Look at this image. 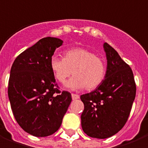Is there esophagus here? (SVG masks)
I'll list each match as a JSON object with an SVG mask.
<instances>
[{
  "label": "esophagus",
  "mask_w": 148,
  "mask_h": 148,
  "mask_svg": "<svg viewBox=\"0 0 148 148\" xmlns=\"http://www.w3.org/2000/svg\"><path fill=\"white\" fill-rule=\"evenodd\" d=\"M71 96H72V99H77L79 98V96L77 95V94H74V93H72L71 94Z\"/></svg>",
  "instance_id": "obj_1"
}]
</instances>
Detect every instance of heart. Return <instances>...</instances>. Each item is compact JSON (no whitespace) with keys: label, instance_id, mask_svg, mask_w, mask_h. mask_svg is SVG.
<instances>
[{"label":"heart","instance_id":"obj_1","mask_svg":"<svg viewBox=\"0 0 148 148\" xmlns=\"http://www.w3.org/2000/svg\"><path fill=\"white\" fill-rule=\"evenodd\" d=\"M50 67L55 78L60 83L65 82L73 74L74 77L66 83V87L71 89L85 87L87 90H92L97 88L104 80L107 71L104 60L83 48L66 50L63 58L52 56Z\"/></svg>","mask_w":148,"mask_h":148}]
</instances>
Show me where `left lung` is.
<instances>
[{
  "label": "left lung",
  "mask_w": 148,
  "mask_h": 148,
  "mask_svg": "<svg viewBox=\"0 0 148 148\" xmlns=\"http://www.w3.org/2000/svg\"><path fill=\"white\" fill-rule=\"evenodd\" d=\"M103 48L108 60L105 79L96 90L81 96L84 103L81 116L83 131L98 139L110 137L123 128L136 92L130 66L107 42Z\"/></svg>",
  "instance_id": "1"
}]
</instances>
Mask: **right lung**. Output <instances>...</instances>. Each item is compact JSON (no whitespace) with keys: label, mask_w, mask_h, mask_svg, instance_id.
Returning <instances> with one entry per match:
<instances>
[{"label":"right lung","mask_w":148,"mask_h":148,"mask_svg":"<svg viewBox=\"0 0 148 148\" xmlns=\"http://www.w3.org/2000/svg\"><path fill=\"white\" fill-rule=\"evenodd\" d=\"M63 40L44 38L18 55L10 72L8 94L13 114L27 132L38 137L59 129L72 98L60 90L50 60Z\"/></svg>","instance_id":"right-lung-1"}]
</instances>
